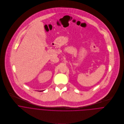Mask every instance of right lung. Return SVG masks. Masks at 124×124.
<instances>
[{
    "label": "right lung",
    "instance_id": "add662e5",
    "mask_svg": "<svg viewBox=\"0 0 124 124\" xmlns=\"http://www.w3.org/2000/svg\"><path fill=\"white\" fill-rule=\"evenodd\" d=\"M39 91V92H41V91Z\"/></svg>",
    "mask_w": 124,
    "mask_h": 124
}]
</instances>
